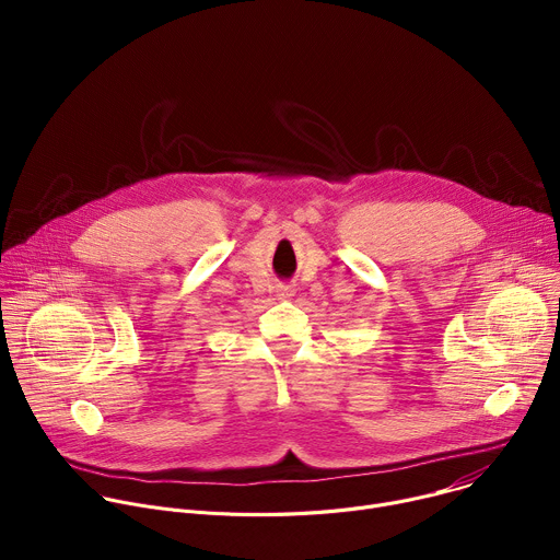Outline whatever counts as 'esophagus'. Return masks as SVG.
<instances>
[{
	"label": "esophagus",
	"mask_w": 560,
	"mask_h": 560,
	"mask_svg": "<svg viewBox=\"0 0 560 560\" xmlns=\"http://www.w3.org/2000/svg\"><path fill=\"white\" fill-rule=\"evenodd\" d=\"M296 294L294 285H277V296L279 299H292Z\"/></svg>",
	"instance_id": "obj_1"
}]
</instances>
